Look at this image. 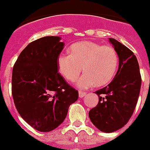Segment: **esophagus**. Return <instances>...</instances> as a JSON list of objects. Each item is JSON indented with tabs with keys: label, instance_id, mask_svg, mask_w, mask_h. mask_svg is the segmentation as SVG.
Returning <instances> with one entry per match:
<instances>
[{
	"label": "esophagus",
	"instance_id": "1",
	"mask_svg": "<svg viewBox=\"0 0 150 150\" xmlns=\"http://www.w3.org/2000/svg\"><path fill=\"white\" fill-rule=\"evenodd\" d=\"M86 95V92H83V91L79 92V96L80 98H82V97H84Z\"/></svg>",
	"mask_w": 150,
	"mask_h": 150
}]
</instances>
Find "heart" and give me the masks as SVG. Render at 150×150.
Listing matches in <instances>:
<instances>
[{"label": "heart", "instance_id": "obj_1", "mask_svg": "<svg viewBox=\"0 0 150 150\" xmlns=\"http://www.w3.org/2000/svg\"><path fill=\"white\" fill-rule=\"evenodd\" d=\"M69 54L58 57L59 72L68 82H73L79 78L82 68L84 74L77 83L81 89L107 85L116 75L119 57L111 46L82 41L71 46Z\"/></svg>", "mask_w": 150, "mask_h": 150}]
</instances>
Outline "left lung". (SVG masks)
I'll use <instances>...</instances> for the list:
<instances>
[{"label": "left lung", "mask_w": 150, "mask_h": 150, "mask_svg": "<svg viewBox=\"0 0 150 150\" xmlns=\"http://www.w3.org/2000/svg\"><path fill=\"white\" fill-rule=\"evenodd\" d=\"M109 40L118 54V70L107 86L96 91L98 104L89 112L92 123L107 133L114 132L128 123L137 104L142 83L134 53L114 39Z\"/></svg>", "instance_id": "obj_1"}]
</instances>
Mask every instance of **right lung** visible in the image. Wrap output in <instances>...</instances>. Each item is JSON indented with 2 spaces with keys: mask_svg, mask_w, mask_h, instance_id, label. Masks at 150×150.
I'll use <instances>...</instances> for the list:
<instances>
[{
  "mask_svg": "<svg viewBox=\"0 0 150 150\" xmlns=\"http://www.w3.org/2000/svg\"><path fill=\"white\" fill-rule=\"evenodd\" d=\"M59 36L33 41L14 64L11 93L18 114L36 130L47 132L65 119L79 92L58 73L57 58L64 48Z\"/></svg>",
  "mask_w": 150,
  "mask_h": 150,
  "instance_id": "obj_1",
  "label": "right lung"
}]
</instances>
